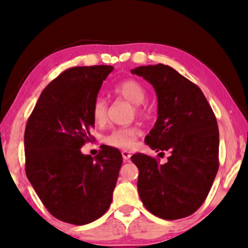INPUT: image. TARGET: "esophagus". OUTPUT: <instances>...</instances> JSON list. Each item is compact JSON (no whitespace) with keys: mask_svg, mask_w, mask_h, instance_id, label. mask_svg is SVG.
<instances>
[{"mask_svg":"<svg viewBox=\"0 0 248 248\" xmlns=\"http://www.w3.org/2000/svg\"><path fill=\"white\" fill-rule=\"evenodd\" d=\"M122 155H123L124 160H128V159L131 158V152L127 150H124V151H122Z\"/></svg>","mask_w":248,"mask_h":248,"instance_id":"esophagus-1","label":"esophagus"}]
</instances>
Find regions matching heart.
<instances>
[{"mask_svg": "<svg viewBox=\"0 0 248 248\" xmlns=\"http://www.w3.org/2000/svg\"><path fill=\"white\" fill-rule=\"evenodd\" d=\"M114 93L118 96L123 97L124 99L130 101V103L134 104V109L137 111V114H143L144 110L140 104L143 103L145 98H147V91L139 81L134 79L122 81V82L115 86ZM107 111L108 105L106 99L103 97H97L93 101V107H91V114H93L94 123L98 125L104 124L107 120ZM138 135L139 130L135 126L120 127L115 128L107 135H105L104 142L110 145V147L126 150V149H131L133 147Z\"/></svg>", "mask_w": 248, "mask_h": 248, "instance_id": "heart-1", "label": "heart"}]
</instances>
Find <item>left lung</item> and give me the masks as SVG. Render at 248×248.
Wrapping results in <instances>:
<instances>
[{
	"label": "left lung",
	"instance_id": "8db88e82",
	"mask_svg": "<svg viewBox=\"0 0 248 248\" xmlns=\"http://www.w3.org/2000/svg\"><path fill=\"white\" fill-rule=\"evenodd\" d=\"M131 73L149 81L158 97V118L145 144L170 154L164 165L150 155H132L139 168V195L159 218H185L205 201L219 169L215 113L201 89L170 66H139Z\"/></svg>",
	"mask_w": 248,
	"mask_h": 248
}]
</instances>
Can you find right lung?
Returning <instances> with one entry per match:
<instances>
[{
    "instance_id": "obj_1",
    "label": "right lung",
    "mask_w": 248,
    "mask_h": 248,
    "mask_svg": "<svg viewBox=\"0 0 248 248\" xmlns=\"http://www.w3.org/2000/svg\"><path fill=\"white\" fill-rule=\"evenodd\" d=\"M110 65L74 66L43 90L25 131L26 175L52 216L87 225L109 208L123 157L101 145L96 157L80 149L93 140L91 107Z\"/></svg>"
}]
</instances>
